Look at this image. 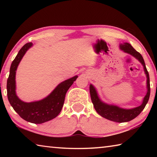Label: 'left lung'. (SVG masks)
<instances>
[{"mask_svg":"<svg viewBox=\"0 0 157 157\" xmlns=\"http://www.w3.org/2000/svg\"><path fill=\"white\" fill-rule=\"evenodd\" d=\"M121 48L124 52L129 53L132 56L136 57L139 60V62L142 63L144 67L145 73L147 75V93L143 99L142 105L139 107L132 109H124L119 108L116 106L108 105L103 103L98 96L97 92L93 85H90L89 90L90 94H91V101L94 104L95 111L98 114H100L103 118H107L108 120L116 122V123H124L133 120L139 115L140 112L144 109L145 105L148 102L149 98L150 95V77H149L148 71L146 68L145 63L142 55L139 52H137L131 45L128 43H124L121 45Z\"/></svg>","mask_w":157,"mask_h":157,"instance_id":"left-lung-1","label":"left lung"}]
</instances>
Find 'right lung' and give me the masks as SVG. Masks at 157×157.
<instances>
[{"label":"right lung","mask_w":157,"mask_h":157,"mask_svg":"<svg viewBox=\"0 0 157 157\" xmlns=\"http://www.w3.org/2000/svg\"><path fill=\"white\" fill-rule=\"evenodd\" d=\"M32 46L31 42L25 44L12 62L7 82V94L10 105L21 118L30 123L41 124L52 120L59 115L64 102L66 92L78 76L62 82L48 96L43 100L30 103L21 101L15 92L16 71L23 55Z\"/></svg>","instance_id":"obj_1"}]
</instances>
